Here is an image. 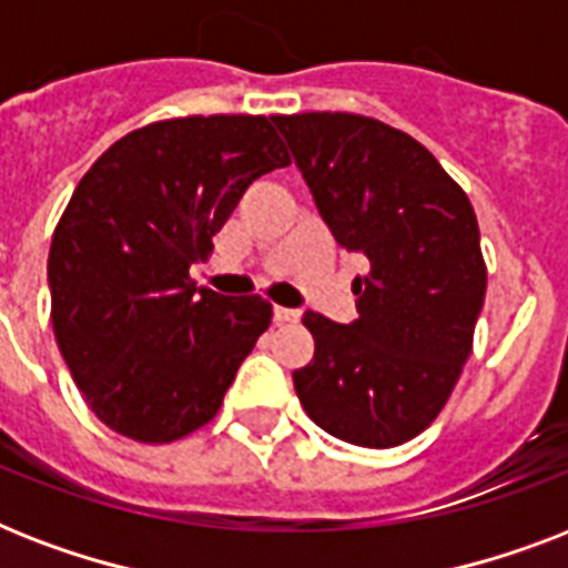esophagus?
<instances>
[{"label": "esophagus", "mask_w": 568, "mask_h": 568, "mask_svg": "<svg viewBox=\"0 0 568 568\" xmlns=\"http://www.w3.org/2000/svg\"><path fill=\"white\" fill-rule=\"evenodd\" d=\"M301 318V312L288 310V306H274V324H288V321Z\"/></svg>", "instance_id": "1"}]
</instances>
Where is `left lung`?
<instances>
[{
	"label": "left lung",
	"mask_w": 568,
	"mask_h": 568,
	"mask_svg": "<svg viewBox=\"0 0 568 568\" xmlns=\"http://www.w3.org/2000/svg\"><path fill=\"white\" fill-rule=\"evenodd\" d=\"M342 250L368 258L356 312H306L315 356L294 377L312 422L363 448L430 427L471 354L486 297L480 230L466 191L400 129L345 111L274 114Z\"/></svg>",
	"instance_id": "8db88e82"
}]
</instances>
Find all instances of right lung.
Listing matches in <instances>:
<instances>
[{
    "label": "right lung",
    "instance_id": "1",
    "mask_svg": "<svg viewBox=\"0 0 568 568\" xmlns=\"http://www.w3.org/2000/svg\"><path fill=\"white\" fill-rule=\"evenodd\" d=\"M285 164L267 118L194 114L129 132L75 185L49 247L52 329L114 433L162 445L217 415L271 303L196 288L189 271L241 194Z\"/></svg>",
    "mask_w": 568,
    "mask_h": 568
}]
</instances>
